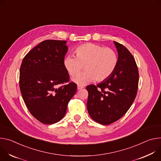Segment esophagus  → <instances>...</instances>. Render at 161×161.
Returning <instances> with one entry per match:
<instances>
[{"label":"esophagus","mask_w":161,"mask_h":161,"mask_svg":"<svg viewBox=\"0 0 161 161\" xmlns=\"http://www.w3.org/2000/svg\"><path fill=\"white\" fill-rule=\"evenodd\" d=\"M82 88H84L83 86H77V90H82Z\"/></svg>","instance_id":"34e87169"}]
</instances>
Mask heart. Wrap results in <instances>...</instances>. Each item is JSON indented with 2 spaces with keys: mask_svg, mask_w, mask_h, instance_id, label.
<instances>
[{
  "mask_svg": "<svg viewBox=\"0 0 161 161\" xmlns=\"http://www.w3.org/2000/svg\"><path fill=\"white\" fill-rule=\"evenodd\" d=\"M75 57L68 56L64 60V66L68 73L74 76L84 69L73 81L79 85H86L95 80L102 82L108 79L114 71L118 64L116 53L110 48L94 44L86 43L75 50Z\"/></svg>",
  "mask_w": 161,
  "mask_h": 161,
  "instance_id": "b5f03b06",
  "label": "heart"
}]
</instances>
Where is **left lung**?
Masks as SVG:
<instances>
[{"label":"left lung","mask_w":161,"mask_h":161,"mask_svg":"<svg viewBox=\"0 0 161 161\" xmlns=\"http://www.w3.org/2000/svg\"><path fill=\"white\" fill-rule=\"evenodd\" d=\"M118 51V64L113 74L97 86L86 87L87 108L91 118L102 125L120 119L130 108L137 95L139 72L132 53L114 42Z\"/></svg>","instance_id":"obj_1"}]
</instances>
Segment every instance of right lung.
Listing matches in <instances>:
<instances>
[{
  "label": "right lung",
  "instance_id": "obj_1",
  "mask_svg": "<svg viewBox=\"0 0 161 161\" xmlns=\"http://www.w3.org/2000/svg\"><path fill=\"white\" fill-rule=\"evenodd\" d=\"M64 40H48L33 48L24 58L20 69V88L31 114L44 124H53L65 115L67 105L77 91L69 82L64 66L68 52Z\"/></svg>",
  "mask_w": 161,
  "mask_h": 161
}]
</instances>
